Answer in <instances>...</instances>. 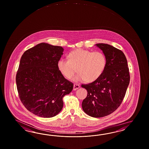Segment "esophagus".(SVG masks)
<instances>
[{"label":"esophagus","mask_w":149,"mask_h":149,"mask_svg":"<svg viewBox=\"0 0 149 149\" xmlns=\"http://www.w3.org/2000/svg\"><path fill=\"white\" fill-rule=\"evenodd\" d=\"M80 88V86L77 84H74V86H73V90L74 91H76L77 89H78Z\"/></svg>","instance_id":"obj_1"}]
</instances>
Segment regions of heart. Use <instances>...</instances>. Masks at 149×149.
Instances as JSON below:
<instances>
[{
  "label": "heart",
  "mask_w": 149,
  "mask_h": 149,
  "mask_svg": "<svg viewBox=\"0 0 149 149\" xmlns=\"http://www.w3.org/2000/svg\"><path fill=\"white\" fill-rule=\"evenodd\" d=\"M107 65L105 55L101 52H94L79 48L70 52L68 60L61 58L57 66L58 70L67 79H71L76 73L79 74L73 80L92 82L98 79L103 73Z\"/></svg>",
  "instance_id": "obj_1"
}]
</instances>
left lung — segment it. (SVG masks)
Instances as JSON below:
<instances>
[{
  "mask_svg": "<svg viewBox=\"0 0 149 149\" xmlns=\"http://www.w3.org/2000/svg\"><path fill=\"white\" fill-rule=\"evenodd\" d=\"M95 45L105 55L107 65L98 79L81 85L88 92L82 107L89 116L99 118L109 115L120 107L130 77L127 60L122 51L108 44Z\"/></svg>",
  "mask_w": 149,
  "mask_h": 149,
  "instance_id": "left-lung-1",
  "label": "left lung"
}]
</instances>
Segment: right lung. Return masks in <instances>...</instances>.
Listing matches in <instances>:
<instances>
[{"label":"right lung","mask_w":149,"mask_h":149,"mask_svg":"<svg viewBox=\"0 0 149 149\" xmlns=\"http://www.w3.org/2000/svg\"><path fill=\"white\" fill-rule=\"evenodd\" d=\"M63 50L42 42L22 55L16 75L19 96L26 108L36 116L50 118L58 115L63 108L62 98L73 90V83L57 66Z\"/></svg>","instance_id":"1"}]
</instances>
